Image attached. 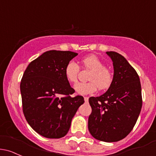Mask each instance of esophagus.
<instances>
[{
  "label": "esophagus",
  "mask_w": 156,
  "mask_h": 156,
  "mask_svg": "<svg viewBox=\"0 0 156 156\" xmlns=\"http://www.w3.org/2000/svg\"><path fill=\"white\" fill-rule=\"evenodd\" d=\"M88 100H89V98H88V97H84L85 102H88Z\"/></svg>",
  "instance_id": "1"
}]
</instances>
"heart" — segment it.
<instances>
[{"label":"heart","instance_id":"1","mask_svg":"<svg viewBox=\"0 0 156 156\" xmlns=\"http://www.w3.org/2000/svg\"><path fill=\"white\" fill-rule=\"evenodd\" d=\"M84 68L90 69L88 80L86 83H78L74 86L75 93L78 95H87L95 93L99 87L100 90H105L113 82V74L111 70L105 67L104 63L96 55H89L81 60ZM79 66L74 60H71L65 67L64 74L67 81L75 83L78 81Z\"/></svg>","mask_w":156,"mask_h":156}]
</instances>
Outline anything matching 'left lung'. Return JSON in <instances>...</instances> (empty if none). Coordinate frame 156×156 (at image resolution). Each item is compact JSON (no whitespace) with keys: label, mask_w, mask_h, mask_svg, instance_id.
<instances>
[{"label":"left lung","mask_w":156,"mask_h":156,"mask_svg":"<svg viewBox=\"0 0 156 156\" xmlns=\"http://www.w3.org/2000/svg\"><path fill=\"white\" fill-rule=\"evenodd\" d=\"M106 54L113 62V82L104 94L89 99L88 129L94 138L110 143L122 140L132 130L141 111L142 96L133 67L117 52Z\"/></svg>","instance_id":"8db88e82"}]
</instances>
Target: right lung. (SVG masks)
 <instances>
[{"instance_id":"add662e5","label":"right lung","mask_w":156,"mask_h":156,"mask_svg":"<svg viewBox=\"0 0 156 156\" xmlns=\"http://www.w3.org/2000/svg\"><path fill=\"white\" fill-rule=\"evenodd\" d=\"M77 55L69 51H48L33 60L23 75L20 90L24 117L45 137H64L84 102L81 96H70L75 90L64 74L66 66Z\"/></svg>"}]
</instances>
